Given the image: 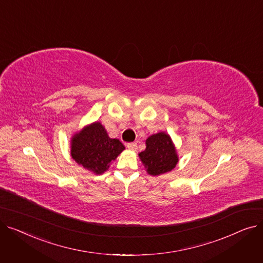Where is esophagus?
<instances>
[{"label":"esophagus","instance_id":"obj_1","mask_svg":"<svg viewBox=\"0 0 263 263\" xmlns=\"http://www.w3.org/2000/svg\"><path fill=\"white\" fill-rule=\"evenodd\" d=\"M127 148L129 150H132V151H135L137 149V144L136 143H128L127 144Z\"/></svg>","mask_w":263,"mask_h":263}]
</instances>
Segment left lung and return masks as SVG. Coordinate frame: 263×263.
I'll return each mask as SVG.
<instances>
[{
	"label": "left lung",
	"instance_id": "1",
	"mask_svg": "<svg viewBox=\"0 0 263 263\" xmlns=\"http://www.w3.org/2000/svg\"><path fill=\"white\" fill-rule=\"evenodd\" d=\"M146 172L150 176H160L173 171L179 162L176 146L166 132L150 135L146 149L139 154Z\"/></svg>",
	"mask_w": 263,
	"mask_h": 263
}]
</instances>
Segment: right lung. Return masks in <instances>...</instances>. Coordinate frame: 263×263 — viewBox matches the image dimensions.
<instances>
[{"label":"right lung","instance_id":"obj_1","mask_svg":"<svg viewBox=\"0 0 263 263\" xmlns=\"http://www.w3.org/2000/svg\"><path fill=\"white\" fill-rule=\"evenodd\" d=\"M123 150L122 143L110 139L99 121L91 122L76 132L70 141L71 158L95 175L106 172Z\"/></svg>","mask_w":263,"mask_h":263}]
</instances>
